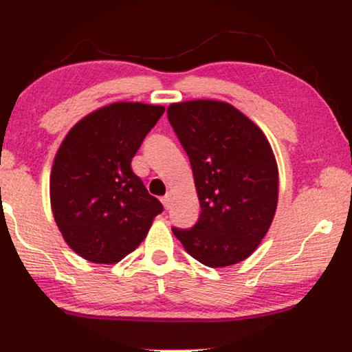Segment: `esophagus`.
I'll use <instances>...</instances> for the list:
<instances>
[{
    "label": "esophagus",
    "instance_id": "obj_1",
    "mask_svg": "<svg viewBox=\"0 0 352 352\" xmlns=\"http://www.w3.org/2000/svg\"><path fill=\"white\" fill-rule=\"evenodd\" d=\"M162 204H163V206H165V210L170 208V205H171V195L166 194L165 197H162Z\"/></svg>",
    "mask_w": 352,
    "mask_h": 352
}]
</instances>
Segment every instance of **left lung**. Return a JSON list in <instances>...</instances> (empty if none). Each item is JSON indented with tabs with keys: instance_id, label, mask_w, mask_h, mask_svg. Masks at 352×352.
Masks as SVG:
<instances>
[{
	"instance_id": "8db88e82",
	"label": "left lung",
	"mask_w": 352,
	"mask_h": 352,
	"mask_svg": "<svg viewBox=\"0 0 352 352\" xmlns=\"http://www.w3.org/2000/svg\"><path fill=\"white\" fill-rule=\"evenodd\" d=\"M168 120L189 155L201 208L194 228H173V234L208 267L243 261L261 243L277 210L271 144L256 123L223 100L171 104Z\"/></svg>"
}]
</instances>
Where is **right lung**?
I'll use <instances>...</instances> for the list:
<instances>
[{"mask_svg":"<svg viewBox=\"0 0 352 352\" xmlns=\"http://www.w3.org/2000/svg\"><path fill=\"white\" fill-rule=\"evenodd\" d=\"M163 105L113 102L74 124L57 148L51 208L67 245L81 258L115 264L134 252L163 206L131 170Z\"/></svg>","mask_w":352,"mask_h":352,"instance_id":"right-lung-1","label":"right lung"}]
</instances>
